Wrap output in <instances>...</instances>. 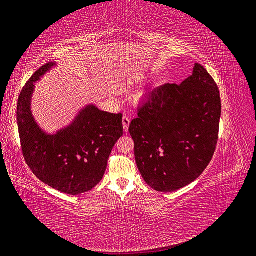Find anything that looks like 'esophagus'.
<instances>
[{
    "instance_id": "esophagus-1",
    "label": "esophagus",
    "mask_w": 256,
    "mask_h": 256,
    "mask_svg": "<svg viewBox=\"0 0 256 256\" xmlns=\"http://www.w3.org/2000/svg\"><path fill=\"white\" fill-rule=\"evenodd\" d=\"M130 123V119L128 116H123V118H122V124H123V130H124L126 133V132H128Z\"/></svg>"
}]
</instances>
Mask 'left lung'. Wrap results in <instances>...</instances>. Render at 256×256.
Segmentation results:
<instances>
[{
  "label": "left lung",
  "instance_id": "left-lung-1",
  "mask_svg": "<svg viewBox=\"0 0 256 256\" xmlns=\"http://www.w3.org/2000/svg\"><path fill=\"white\" fill-rule=\"evenodd\" d=\"M220 114V90L198 63L182 83L150 90L128 128L144 182L174 192L200 177L215 152Z\"/></svg>",
  "mask_w": 256,
  "mask_h": 256
}]
</instances>
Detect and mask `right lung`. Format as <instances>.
Here are the masks:
<instances>
[{
    "label": "right lung",
    "instance_id": "1",
    "mask_svg": "<svg viewBox=\"0 0 256 256\" xmlns=\"http://www.w3.org/2000/svg\"><path fill=\"white\" fill-rule=\"evenodd\" d=\"M56 65L50 62L27 81L18 100L16 120L27 166L54 190L78 195L90 191L106 173L108 160L123 135L122 115L85 106L68 128L46 134L32 114L34 84Z\"/></svg>",
    "mask_w": 256,
    "mask_h": 256
}]
</instances>
